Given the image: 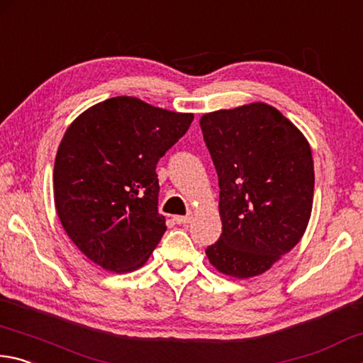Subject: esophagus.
I'll list each match as a JSON object with an SVG mask.
<instances>
[{"label":"esophagus","mask_w":363,"mask_h":363,"mask_svg":"<svg viewBox=\"0 0 363 363\" xmlns=\"http://www.w3.org/2000/svg\"><path fill=\"white\" fill-rule=\"evenodd\" d=\"M191 215H175L174 217V221L177 225H186V223H189V221H191Z\"/></svg>","instance_id":"esophagus-1"}]
</instances>
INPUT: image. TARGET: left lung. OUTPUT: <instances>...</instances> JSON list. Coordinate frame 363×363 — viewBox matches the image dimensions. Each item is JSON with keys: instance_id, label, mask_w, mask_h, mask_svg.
I'll return each mask as SVG.
<instances>
[{"instance_id": "left-lung-1", "label": "left lung", "mask_w": 363, "mask_h": 363, "mask_svg": "<svg viewBox=\"0 0 363 363\" xmlns=\"http://www.w3.org/2000/svg\"><path fill=\"white\" fill-rule=\"evenodd\" d=\"M201 129L218 174L223 225L206 255L225 276L263 274L308 228L314 198L309 142L263 101L206 113Z\"/></svg>"}]
</instances>
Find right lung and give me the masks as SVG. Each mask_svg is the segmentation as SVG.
Listing matches in <instances>:
<instances>
[{
    "instance_id": "1",
    "label": "right lung",
    "mask_w": 363,
    "mask_h": 363,
    "mask_svg": "<svg viewBox=\"0 0 363 363\" xmlns=\"http://www.w3.org/2000/svg\"><path fill=\"white\" fill-rule=\"evenodd\" d=\"M193 119L121 95L69 124L55 156L54 202L63 230L92 263L130 272L148 262L167 230L156 164Z\"/></svg>"
}]
</instances>
